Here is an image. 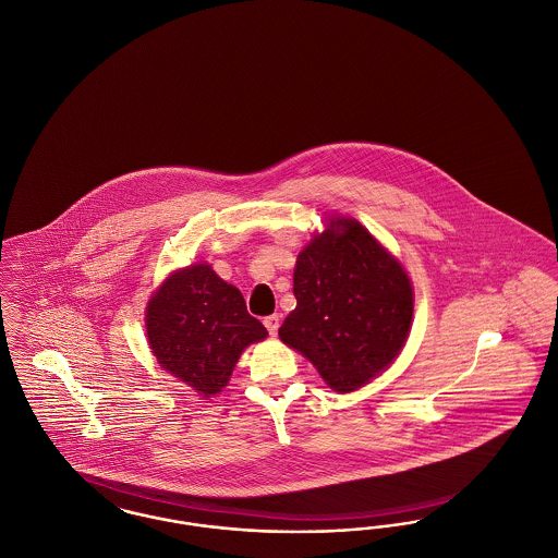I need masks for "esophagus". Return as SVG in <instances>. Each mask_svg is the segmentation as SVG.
<instances>
[{"instance_id":"34e87169","label":"esophagus","mask_w":558,"mask_h":558,"mask_svg":"<svg viewBox=\"0 0 558 558\" xmlns=\"http://www.w3.org/2000/svg\"><path fill=\"white\" fill-rule=\"evenodd\" d=\"M264 324H266L269 335H276L278 328H280V318L278 316H267V318H264Z\"/></svg>"}]
</instances>
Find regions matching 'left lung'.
<instances>
[{
	"mask_svg": "<svg viewBox=\"0 0 558 558\" xmlns=\"http://www.w3.org/2000/svg\"><path fill=\"white\" fill-rule=\"evenodd\" d=\"M299 255L296 307L278 335L339 393L385 371L408 339L414 296L403 267L355 219L332 221Z\"/></svg>",
	"mask_w": 558,
	"mask_h": 558,
	"instance_id": "obj_1",
	"label": "left lung"
}]
</instances>
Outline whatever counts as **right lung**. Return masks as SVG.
<instances>
[{
	"instance_id": "right-lung-1",
	"label": "right lung",
	"mask_w": 558,
	"mask_h": 558,
	"mask_svg": "<svg viewBox=\"0 0 558 558\" xmlns=\"http://www.w3.org/2000/svg\"><path fill=\"white\" fill-rule=\"evenodd\" d=\"M150 349L160 366L203 398L221 391L248 343L266 326L246 312L242 292L205 264L173 274L146 312Z\"/></svg>"
}]
</instances>
